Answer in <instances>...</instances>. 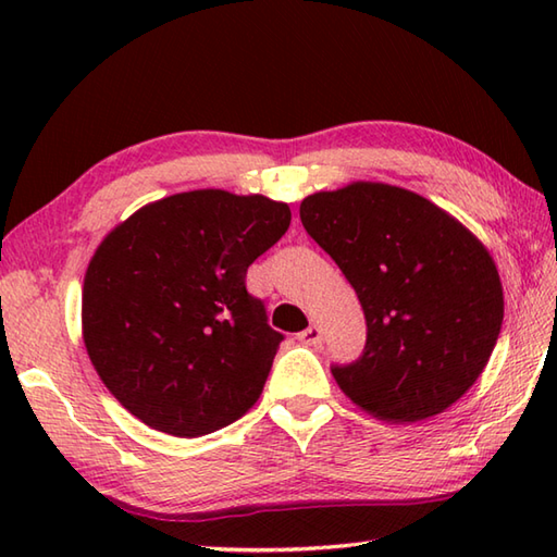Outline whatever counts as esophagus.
Instances as JSON below:
<instances>
[{
	"label": "esophagus",
	"mask_w": 557,
	"mask_h": 557,
	"mask_svg": "<svg viewBox=\"0 0 557 557\" xmlns=\"http://www.w3.org/2000/svg\"><path fill=\"white\" fill-rule=\"evenodd\" d=\"M299 342L301 345H309V347H318L323 342V330L318 325H309L304 330V333H299Z\"/></svg>",
	"instance_id": "1"
}]
</instances>
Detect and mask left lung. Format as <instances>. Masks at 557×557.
<instances>
[{"mask_svg":"<svg viewBox=\"0 0 557 557\" xmlns=\"http://www.w3.org/2000/svg\"><path fill=\"white\" fill-rule=\"evenodd\" d=\"M304 230L335 260L366 315V347L333 375L373 417L411 423L457 401L503 325L491 253L419 194L357 182L301 200Z\"/></svg>","mask_w":557,"mask_h":557,"instance_id":"obj_1","label":"left lung"}]
</instances>
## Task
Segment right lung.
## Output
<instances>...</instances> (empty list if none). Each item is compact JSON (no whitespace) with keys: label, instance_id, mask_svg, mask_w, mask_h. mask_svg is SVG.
Returning <instances> with one entry per match:
<instances>
[{"label":"right lung","instance_id":"1","mask_svg":"<svg viewBox=\"0 0 557 557\" xmlns=\"http://www.w3.org/2000/svg\"><path fill=\"white\" fill-rule=\"evenodd\" d=\"M287 203L218 188L162 198L108 234L83 282V339L136 419L176 437L224 429L263 393L285 335L246 289Z\"/></svg>","mask_w":557,"mask_h":557}]
</instances>
